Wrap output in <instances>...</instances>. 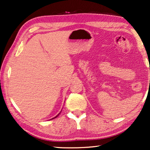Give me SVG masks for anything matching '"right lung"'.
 <instances>
[{
    "label": "right lung",
    "mask_w": 150,
    "mask_h": 150,
    "mask_svg": "<svg viewBox=\"0 0 150 150\" xmlns=\"http://www.w3.org/2000/svg\"><path fill=\"white\" fill-rule=\"evenodd\" d=\"M59 114H60V113H59L58 115H57L56 117H54V118H52V119H54V118H56V117H58V115H59ZM52 119H51V120H52Z\"/></svg>",
    "instance_id": "right-lung-1"
}]
</instances>
